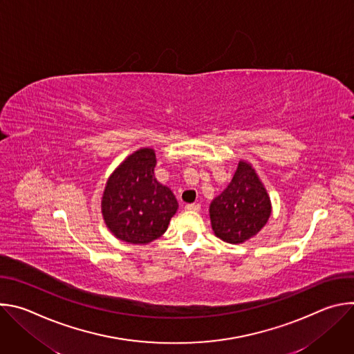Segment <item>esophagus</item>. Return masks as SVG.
<instances>
[{
    "label": "esophagus",
    "mask_w": 354,
    "mask_h": 354,
    "mask_svg": "<svg viewBox=\"0 0 354 354\" xmlns=\"http://www.w3.org/2000/svg\"><path fill=\"white\" fill-rule=\"evenodd\" d=\"M185 210H187V212H198L200 210V205H186L185 206Z\"/></svg>",
    "instance_id": "esophagus-1"
}]
</instances>
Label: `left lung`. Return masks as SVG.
<instances>
[{"mask_svg":"<svg viewBox=\"0 0 354 354\" xmlns=\"http://www.w3.org/2000/svg\"><path fill=\"white\" fill-rule=\"evenodd\" d=\"M217 238L236 245L255 236L269 221L272 201L255 168L241 160L228 186L210 205Z\"/></svg>","mask_w":354,"mask_h":354,"instance_id":"obj_1","label":"left lung"}]
</instances>
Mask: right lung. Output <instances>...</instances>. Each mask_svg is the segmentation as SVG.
<instances>
[{
    "instance_id": "1",
    "label": "right lung",
    "mask_w": 354,
    "mask_h": 354,
    "mask_svg": "<svg viewBox=\"0 0 354 354\" xmlns=\"http://www.w3.org/2000/svg\"><path fill=\"white\" fill-rule=\"evenodd\" d=\"M156 151L142 147L108 178L100 209L109 231L120 241L145 245L160 238L178 212L168 186L154 176Z\"/></svg>"
}]
</instances>
